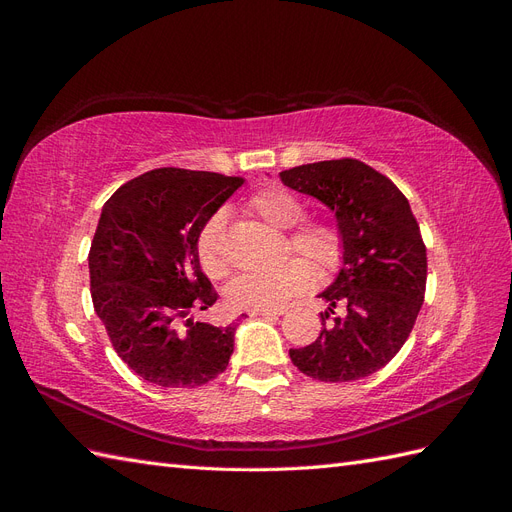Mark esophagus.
<instances>
[{
	"label": "esophagus",
	"instance_id": "obj_1",
	"mask_svg": "<svg viewBox=\"0 0 512 512\" xmlns=\"http://www.w3.org/2000/svg\"><path fill=\"white\" fill-rule=\"evenodd\" d=\"M284 309H252L250 316H267V318H275V316H282Z\"/></svg>",
	"mask_w": 512,
	"mask_h": 512
}]
</instances>
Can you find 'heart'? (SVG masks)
<instances>
[{
  "label": "heart",
  "mask_w": 512,
  "mask_h": 512,
  "mask_svg": "<svg viewBox=\"0 0 512 512\" xmlns=\"http://www.w3.org/2000/svg\"><path fill=\"white\" fill-rule=\"evenodd\" d=\"M247 211L262 222L290 232L288 252H299L317 265L320 273H333L344 262L346 239L344 230L329 220H305V207L301 200L284 188H267L250 196ZM196 254L205 273L222 277L228 271L224 256V222L220 215L211 218L196 237ZM294 256L273 271H252L232 277L226 286V301L235 309H277L290 299L299 297L316 280L311 263Z\"/></svg>",
  "instance_id": "heart-1"
}]
</instances>
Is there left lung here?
<instances>
[{
    "mask_svg": "<svg viewBox=\"0 0 512 512\" xmlns=\"http://www.w3.org/2000/svg\"><path fill=\"white\" fill-rule=\"evenodd\" d=\"M288 188L318 198L344 230V267L320 292L329 309L314 344L290 348L305 376L352 382L382 369L406 344L425 299L427 250L408 198L365 162L342 158L280 173ZM342 304L347 312L328 316Z\"/></svg>",
    "mask_w": 512,
    "mask_h": 512,
    "instance_id": "1",
    "label": "left lung"
}]
</instances>
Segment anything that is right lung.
Wrapping results in <instances>:
<instances>
[{"label": "right lung", "instance_id": "right-lung-1", "mask_svg": "<svg viewBox=\"0 0 512 512\" xmlns=\"http://www.w3.org/2000/svg\"><path fill=\"white\" fill-rule=\"evenodd\" d=\"M241 185L207 170L156 168L102 207L89 250L91 301L119 359L147 382L194 389L228 365L235 327L188 316L218 301L200 269L198 232Z\"/></svg>", "mask_w": 512, "mask_h": 512}]
</instances>
